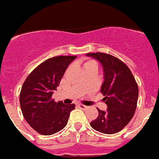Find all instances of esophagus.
Masks as SVG:
<instances>
[{"mask_svg":"<svg viewBox=\"0 0 159 159\" xmlns=\"http://www.w3.org/2000/svg\"><path fill=\"white\" fill-rule=\"evenodd\" d=\"M77 106H78L80 109H81V110H86V109L87 108V106H84V105H82V104L77 105Z\"/></svg>","mask_w":159,"mask_h":159,"instance_id":"1","label":"esophagus"}]
</instances>
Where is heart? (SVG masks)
Instances as JSON below:
<instances>
[{
    "label": "heart",
    "instance_id": "obj_1",
    "mask_svg": "<svg viewBox=\"0 0 159 159\" xmlns=\"http://www.w3.org/2000/svg\"><path fill=\"white\" fill-rule=\"evenodd\" d=\"M84 70L87 69H95L98 70V64L97 62L93 61V60H87L84 64Z\"/></svg>",
    "mask_w": 159,
    "mask_h": 159
}]
</instances>
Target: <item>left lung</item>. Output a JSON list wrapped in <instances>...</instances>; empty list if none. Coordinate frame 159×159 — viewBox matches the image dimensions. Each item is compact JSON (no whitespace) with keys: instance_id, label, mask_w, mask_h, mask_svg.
I'll use <instances>...</instances> for the list:
<instances>
[{"instance_id":"8db88e82","label":"left lung","mask_w":159,"mask_h":159,"mask_svg":"<svg viewBox=\"0 0 159 159\" xmlns=\"http://www.w3.org/2000/svg\"><path fill=\"white\" fill-rule=\"evenodd\" d=\"M87 56L102 65L104 82L101 93L107 105L106 111L98 109V116L91 122V126L102 133H116L133 117L139 95L138 85L129 67L118 58L104 53H87Z\"/></svg>"}]
</instances>
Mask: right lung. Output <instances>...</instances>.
<instances>
[{
    "instance_id": "obj_1",
    "label": "right lung",
    "mask_w": 159,
    "mask_h": 159,
    "mask_svg": "<svg viewBox=\"0 0 159 159\" xmlns=\"http://www.w3.org/2000/svg\"><path fill=\"white\" fill-rule=\"evenodd\" d=\"M76 56L49 58L34 68L27 77L20 94L23 117L41 135L49 136L66 126L75 105L56 102L52 98L69 64Z\"/></svg>"
}]
</instances>
